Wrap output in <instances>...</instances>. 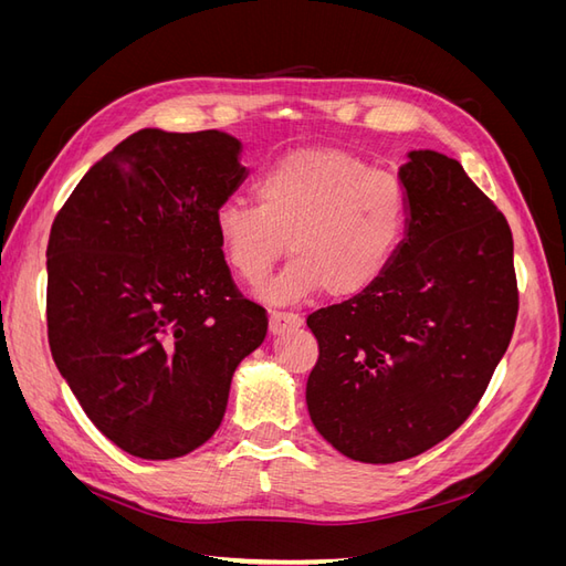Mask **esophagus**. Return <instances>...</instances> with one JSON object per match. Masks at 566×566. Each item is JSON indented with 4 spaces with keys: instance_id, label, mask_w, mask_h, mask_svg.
Listing matches in <instances>:
<instances>
[{
    "instance_id": "esophagus-1",
    "label": "esophagus",
    "mask_w": 566,
    "mask_h": 566,
    "mask_svg": "<svg viewBox=\"0 0 566 566\" xmlns=\"http://www.w3.org/2000/svg\"><path fill=\"white\" fill-rule=\"evenodd\" d=\"M302 325L300 314H290V312H271L269 316V333L271 335H285L287 331H297Z\"/></svg>"
}]
</instances>
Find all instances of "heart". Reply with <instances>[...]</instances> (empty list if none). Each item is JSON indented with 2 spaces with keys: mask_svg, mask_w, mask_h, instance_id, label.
<instances>
[{
  "mask_svg": "<svg viewBox=\"0 0 566 566\" xmlns=\"http://www.w3.org/2000/svg\"><path fill=\"white\" fill-rule=\"evenodd\" d=\"M256 205L229 200L214 212L227 264L256 285L285 254L295 256L266 287L271 302L323 290L333 300L361 295L380 281L408 221L399 177L342 148H302L269 165L254 184Z\"/></svg>",
  "mask_w": 566,
  "mask_h": 566,
  "instance_id": "b5f03b06",
  "label": "heart"
}]
</instances>
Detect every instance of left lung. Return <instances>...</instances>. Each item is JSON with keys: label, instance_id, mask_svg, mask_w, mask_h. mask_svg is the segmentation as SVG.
Returning <instances> with one entry per match:
<instances>
[{"label": "left lung", "instance_id": "left-lung-1", "mask_svg": "<svg viewBox=\"0 0 566 566\" xmlns=\"http://www.w3.org/2000/svg\"><path fill=\"white\" fill-rule=\"evenodd\" d=\"M399 179L408 221L389 269L306 318L318 339L312 422L342 455L373 465L416 458L470 418L520 310L512 231L462 165L410 150Z\"/></svg>", "mask_w": 566, "mask_h": 566}]
</instances>
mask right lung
I'll return each instance as SVG.
<instances>
[{
    "instance_id": "obj_1",
    "label": "right lung",
    "mask_w": 566,
    "mask_h": 566,
    "mask_svg": "<svg viewBox=\"0 0 566 566\" xmlns=\"http://www.w3.org/2000/svg\"><path fill=\"white\" fill-rule=\"evenodd\" d=\"M241 142L142 129L65 200L46 245V333L87 418L144 460L196 451L266 312L231 279L214 212L243 184Z\"/></svg>"
}]
</instances>
